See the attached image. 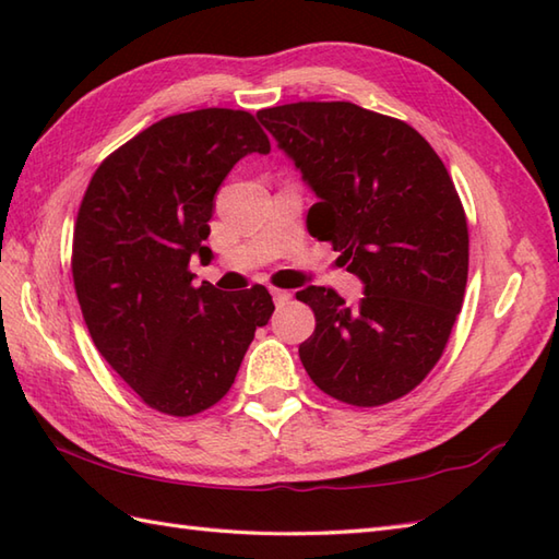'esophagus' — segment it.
Returning <instances> with one entry per match:
<instances>
[{
    "label": "esophagus",
    "instance_id": "1",
    "mask_svg": "<svg viewBox=\"0 0 559 559\" xmlns=\"http://www.w3.org/2000/svg\"><path fill=\"white\" fill-rule=\"evenodd\" d=\"M271 295H273V302H276L278 307L288 305V302H290V298H293L290 290H278V288H273V290H271Z\"/></svg>",
    "mask_w": 559,
    "mask_h": 559
}]
</instances>
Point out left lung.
<instances>
[{"instance_id":"left-lung-1","label":"left lung","mask_w":559,"mask_h":559,"mask_svg":"<svg viewBox=\"0 0 559 559\" xmlns=\"http://www.w3.org/2000/svg\"><path fill=\"white\" fill-rule=\"evenodd\" d=\"M317 194L307 230L362 281L358 305L310 286L312 382L360 408L406 396L442 358L468 278V225L435 148L406 122L355 103L257 112Z\"/></svg>"}]
</instances>
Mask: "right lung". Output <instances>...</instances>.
<instances>
[{
    "instance_id": "1",
    "label": "right lung",
    "mask_w": 559,
    "mask_h": 559,
    "mask_svg": "<svg viewBox=\"0 0 559 559\" xmlns=\"http://www.w3.org/2000/svg\"><path fill=\"white\" fill-rule=\"evenodd\" d=\"M271 144L245 110L165 117L110 153L83 194L71 273L83 322L146 406L187 418L228 394L273 300L264 286H192L213 197L233 165Z\"/></svg>"
}]
</instances>
